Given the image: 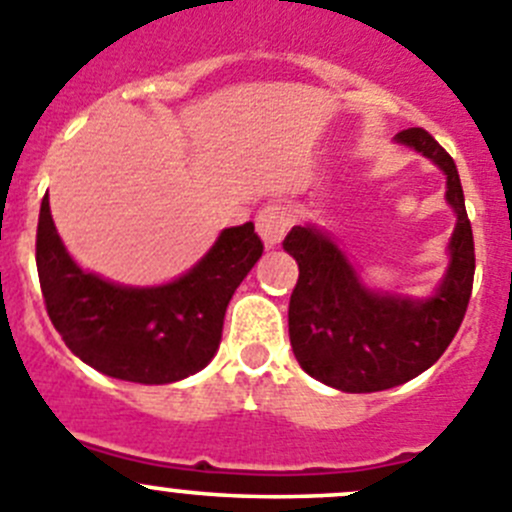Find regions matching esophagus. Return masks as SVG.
I'll list each match as a JSON object with an SVG mask.
<instances>
[{"label":"esophagus","instance_id":"34e87169","mask_svg":"<svg viewBox=\"0 0 512 512\" xmlns=\"http://www.w3.org/2000/svg\"><path fill=\"white\" fill-rule=\"evenodd\" d=\"M292 225V215L285 205H267L257 215V235L262 237L265 247H277L285 237L287 227Z\"/></svg>","mask_w":512,"mask_h":512}]
</instances>
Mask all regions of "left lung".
Listing matches in <instances>:
<instances>
[{
  "label": "left lung",
  "instance_id": "8db88e82",
  "mask_svg": "<svg viewBox=\"0 0 512 512\" xmlns=\"http://www.w3.org/2000/svg\"><path fill=\"white\" fill-rule=\"evenodd\" d=\"M395 140L428 157L445 175V200L455 212L448 270L428 297L372 290L350 257L322 227L287 232V255L300 277L290 297V345L302 370L342 393H377L413 380L448 350L468 310L475 247L453 157L420 127Z\"/></svg>",
  "mask_w": 512,
  "mask_h": 512
}]
</instances>
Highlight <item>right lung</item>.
<instances>
[{"mask_svg":"<svg viewBox=\"0 0 512 512\" xmlns=\"http://www.w3.org/2000/svg\"><path fill=\"white\" fill-rule=\"evenodd\" d=\"M262 257L255 225L227 227L185 275L165 285L104 280L74 262L44 195L37 225V272L47 315L64 345L102 375L167 385L215 357L232 295Z\"/></svg>","mask_w":512,"mask_h":512,"instance_id":"right-lung-1","label":"right lung"}]
</instances>
